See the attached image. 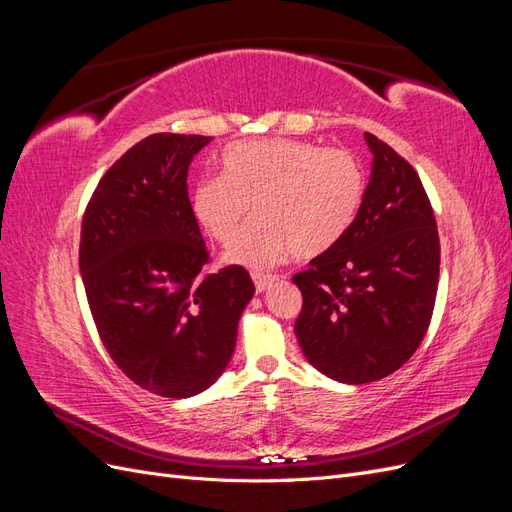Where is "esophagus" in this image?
<instances>
[{
	"label": "esophagus",
	"mask_w": 512,
	"mask_h": 512,
	"mask_svg": "<svg viewBox=\"0 0 512 512\" xmlns=\"http://www.w3.org/2000/svg\"><path fill=\"white\" fill-rule=\"evenodd\" d=\"M252 280H254V286H256V290L258 292H265L275 280H277V275H269V273H260V271H254L252 273Z\"/></svg>",
	"instance_id": "obj_1"
}]
</instances>
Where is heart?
I'll list each match as a JSON object with an SVG mask.
<instances>
[{
	"instance_id": "heart-1",
	"label": "heart",
	"mask_w": 512,
	"mask_h": 512,
	"mask_svg": "<svg viewBox=\"0 0 512 512\" xmlns=\"http://www.w3.org/2000/svg\"><path fill=\"white\" fill-rule=\"evenodd\" d=\"M222 173L200 177L190 196L209 237L230 243L255 205L258 221L230 245L226 258L267 269L292 254L314 258L344 239L365 196L361 162L344 147L292 138L232 143Z\"/></svg>"
}]
</instances>
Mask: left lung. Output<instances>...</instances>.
I'll use <instances>...</instances> for the list:
<instances>
[{"label": "left lung", "instance_id": "left-lung-1", "mask_svg": "<svg viewBox=\"0 0 512 512\" xmlns=\"http://www.w3.org/2000/svg\"><path fill=\"white\" fill-rule=\"evenodd\" d=\"M374 153L359 215L329 252L292 277L294 333L307 361L346 384L386 378L421 346L436 305L440 237L408 160L365 132Z\"/></svg>", "mask_w": 512, "mask_h": 512}]
</instances>
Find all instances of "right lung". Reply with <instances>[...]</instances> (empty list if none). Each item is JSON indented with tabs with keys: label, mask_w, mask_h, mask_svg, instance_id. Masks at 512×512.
Segmentation results:
<instances>
[{
	"label": "right lung",
	"mask_w": 512,
	"mask_h": 512,
	"mask_svg": "<svg viewBox=\"0 0 512 512\" xmlns=\"http://www.w3.org/2000/svg\"><path fill=\"white\" fill-rule=\"evenodd\" d=\"M209 141L143 138L106 170L81 224L79 267L104 348L134 384L170 399L220 378L256 290L239 265L209 271L188 196V166Z\"/></svg>",
	"instance_id": "1"
}]
</instances>
